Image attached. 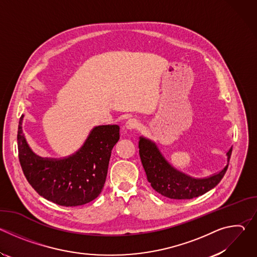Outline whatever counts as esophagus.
Wrapping results in <instances>:
<instances>
[{
    "instance_id": "esophagus-1",
    "label": "esophagus",
    "mask_w": 257,
    "mask_h": 257,
    "mask_svg": "<svg viewBox=\"0 0 257 257\" xmlns=\"http://www.w3.org/2000/svg\"><path fill=\"white\" fill-rule=\"evenodd\" d=\"M138 126H139V122L136 119H129L126 122V128L129 130L136 129V128H138Z\"/></svg>"
}]
</instances>
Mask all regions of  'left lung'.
Instances as JSON below:
<instances>
[{"instance_id":"1","label":"left lung","mask_w":257,"mask_h":257,"mask_svg":"<svg viewBox=\"0 0 257 257\" xmlns=\"http://www.w3.org/2000/svg\"><path fill=\"white\" fill-rule=\"evenodd\" d=\"M138 148L142 166L152 187L171 199H191L215 187L226 174L232 155L231 148L227 153V165L221 172L208 178L194 179L173 168L150 139L141 136Z\"/></svg>"}]
</instances>
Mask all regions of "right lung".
Instances as JSON below:
<instances>
[{"label": "right lung", "mask_w": 257, "mask_h": 257, "mask_svg": "<svg viewBox=\"0 0 257 257\" xmlns=\"http://www.w3.org/2000/svg\"><path fill=\"white\" fill-rule=\"evenodd\" d=\"M23 117L18 125V157L31 187L62 206L83 205L95 199L104 185L112 150L120 138V127L96 126L76 153L62 159H48L36 156L29 148L22 129Z\"/></svg>", "instance_id": "right-lung-1"}]
</instances>
